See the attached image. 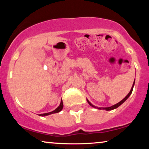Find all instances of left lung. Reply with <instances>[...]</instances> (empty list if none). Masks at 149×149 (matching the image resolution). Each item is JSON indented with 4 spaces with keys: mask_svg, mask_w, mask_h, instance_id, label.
<instances>
[{
    "mask_svg": "<svg viewBox=\"0 0 149 149\" xmlns=\"http://www.w3.org/2000/svg\"><path fill=\"white\" fill-rule=\"evenodd\" d=\"M134 83H135V80H134V83H133V85H132V89H131V90H130V91L129 92V93H128V94L126 95V97H125V98H123V100H122L121 101H120L119 103H117V104H115V105H113V106H112V107H107V108H99L100 109H104V110H106V111H111V110H113V109H117V107H119L120 105H121L122 104H123L124 102H125L126 100H127L128 97H129V96L130 95H131V93H132V91H133V87H134ZM87 102L89 103V104L90 105V106H91V107H94V108H95V107H94V106H93V104H91L87 100Z\"/></svg>",
    "mask_w": 149,
    "mask_h": 149,
    "instance_id": "1",
    "label": "left lung"
}]
</instances>
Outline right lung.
<instances>
[{
  "label": "right lung",
  "instance_id": "1",
  "mask_svg": "<svg viewBox=\"0 0 149 149\" xmlns=\"http://www.w3.org/2000/svg\"><path fill=\"white\" fill-rule=\"evenodd\" d=\"M63 109V102H62V100L60 102V104L59 107L57 108L56 110H54V111L52 112H50V113H44V114H40L39 115V116H47V115H51V114H54V113H59V112H60L62 111Z\"/></svg>",
  "mask_w": 149,
  "mask_h": 149
}]
</instances>
